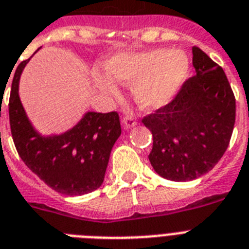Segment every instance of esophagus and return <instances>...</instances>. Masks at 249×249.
I'll return each mask as SVG.
<instances>
[{
    "label": "esophagus",
    "instance_id": "obj_1",
    "mask_svg": "<svg viewBox=\"0 0 249 249\" xmlns=\"http://www.w3.org/2000/svg\"><path fill=\"white\" fill-rule=\"evenodd\" d=\"M122 123H123V126L126 127V128H131V127L136 126L137 121H136V118L132 116H124L123 117Z\"/></svg>",
    "mask_w": 249,
    "mask_h": 249
}]
</instances>
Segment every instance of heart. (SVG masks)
Listing matches in <instances>:
<instances>
[{
  "label": "heart",
  "mask_w": 249,
  "mask_h": 249,
  "mask_svg": "<svg viewBox=\"0 0 249 249\" xmlns=\"http://www.w3.org/2000/svg\"><path fill=\"white\" fill-rule=\"evenodd\" d=\"M107 71L112 80L133 88L137 103L146 109H157L173 99L188 72V59L182 52L158 49L145 53H123L113 57ZM103 91L114 94L109 80L98 76Z\"/></svg>",
  "instance_id": "heart-1"
}]
</instances>
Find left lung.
<instances>
[{
  "label": "left lung",
  "instance_id": "obj_1",
  "mask_svg": "<svg viewBox=\"0 0 249 249\" xmlns=\"http://www.w3.org/2000/svg\"><path fill=\"white\" fill-rule=\"evenodd\" d=\"M192 52L196 75L168 104L141 120L153 133L150 163L174 182L213 169L229 146L235 123V96L224 70L198 47Z\"/></svg>",
  "mask_w": 249,
  "mask_h": 249
}]
</instances>
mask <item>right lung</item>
Wrapping results in <instances>:
<instances>
[{"label": "right lung", "instance_id": "obj_1", "mask_svg": "<svg viewBox=\"0 0 249 249\" xmlns=\"http://www.w3.org/2000/svg\"><path fill=\"white\" fill-rule=\"evenodd\" d=\"M29 59L18 66L11 85L9 116L18 155L55 192L81 196L102 186L112 147L121 135L117 112H89L63 135L42 137L34 131L18 99V79Z\"/></svg>", "mask_w": 249, "mask_h": 249}]
</instances>
